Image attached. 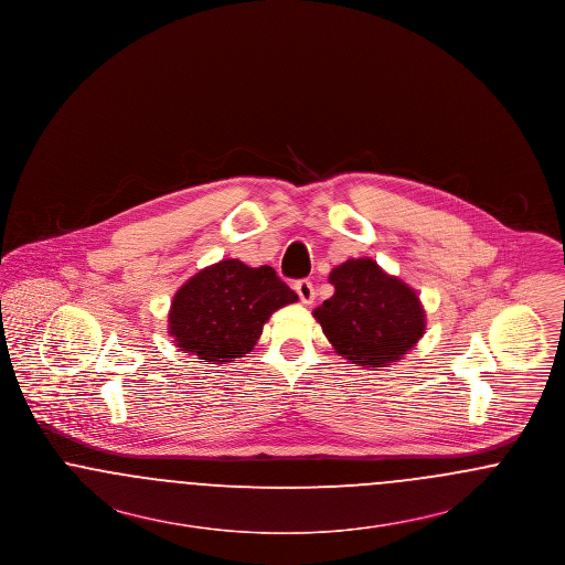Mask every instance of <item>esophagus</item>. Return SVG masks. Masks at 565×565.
<instances>
[{
	"label": "esophagus",
	"instance_id": "esophagus-1",
	"mask_svg": "<svg viewBox=\"0 0 565 565\" xmlns=\"http://www.w3.org/2000/svg\"><path fill=\"white\" fill-rule=\"evenodd\" d=\"M296 295L305 302V305H311L313 298H316V288L309 279H298L295 284Z\"/></svg>",
	"mask_w": 565,
	"mask_h": 565
}]
</instances>
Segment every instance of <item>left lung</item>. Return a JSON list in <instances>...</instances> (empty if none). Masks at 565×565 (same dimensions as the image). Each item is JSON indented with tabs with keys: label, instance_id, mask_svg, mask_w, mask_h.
<instances>
[{
	"label": "left lung",
	"instance_id": "obj_1",
	"mask_svg": "<svg viewBox=\"0 0 565 565\" xmlns=\"http://www.w3.org/2000/svg\"><path fill=\"white\" fill-rule=\"evenodd\" d=\"M334 295L313 311L337 353L353 364L381 369L413 350L426 330L419 296L376 267L348 260L330 273Z\"/></svg>",
	"mask_w": 565,
	"mask_h": 565
}]
</instances>
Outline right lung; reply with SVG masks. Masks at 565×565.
Instances as JSON below:
<instances>
[{"label":"right lung","instance_id":"obj_1","mask_svg":"<svg viewBox=\"0 0 565 565\" xmlns=\"http://www.w3.org/2000/svg\"><path fill=\"white\" fill-rule=\"evenodd\" d=\"M270 267L222 260L199 270L173 298L169 334L178 348L205 362H233L252 350L270 313L296 302Z\"/></svg>","mask_w":565,"mask_h":565}]
</instances>
